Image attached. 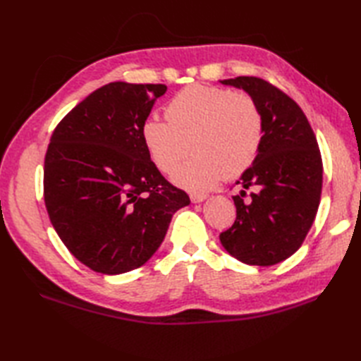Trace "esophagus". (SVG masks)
I'll return each instance as SVG.
<instances>
[{"label":"esophagus","instance_id":"34e87169","mask_svg":"<svg viewBox=\"0 0 361 361\" xmlns=\"http://www.w3.org/2000/svg\"><path fill=\"white\" fill-rule=\"evenodd\" d=\"M206 198H208V195H206V194H197V192L190 194V202H192V203H202V202L206 200Z\"/></svg>","mask_w":361,"mask_h":361}]
</instances>
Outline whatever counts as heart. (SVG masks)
Here are the masks:
<instances>
[{
	"label": "heart",
	"instance_id": "b5f03b06",
	"mask_svg": "<svg viewBox=\"0 0 361 361\" xmlns=\"http://www.w3.org/2000/svg\"><path fill=\"white\" fill-rule=\"evenodd\" d=\"M166 121L149 118L141 137L161 172L175 185L195 192L209 190L224 175L235 176L252 164L264 135L262 114L255 99L231 90L194 83L176 93L166 106Z\"/></svg>",
	"mask_w": 361,
	"mask_h": 361
}]
</instances>
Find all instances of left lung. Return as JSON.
Segmentation results:
<instances>
[{"label":"left lung","mask_w":361,"mask_h":361,"mask_svg":"<svg viewBox=\"0 0 361 361\" xmlns=\"http://www.w3.org/2000/svg\"><path fill=\"white\" fill-rule=\"evenodd\" d=\"M255 99L264 122L257 157L234 195V225L220 234L224 248L247 265L279 264L298 251L315 220L323 163L315 133L299 105L257 78L220 80ZM255 191L246 197V189Z\"/></svg>","instance_id":"obj_1"}]
</instances>
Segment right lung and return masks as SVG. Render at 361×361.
I'll use <instances>...</instances> for the list:
<instances>
[{
	"mask_svg": "<svg viewBox=\"0 0 361 361\" xmlns=\"http://www.w3.org/2000/svg\"><path fill=\"white\" fill-rule=\"evenodd\" d=\"M166 85L111 82L60 121L44 158V204L65 247L93 271L144 265L173 214L190 203L153 164L141 137Z\"/></svg>",
	"mask_w": 361,
	"mask_h": 361,
	"instance_id": "obj_1",
	"label": "right lung"
}]
</instances>
